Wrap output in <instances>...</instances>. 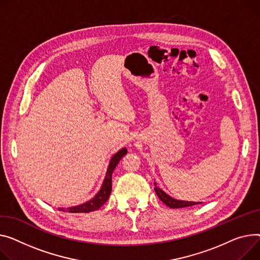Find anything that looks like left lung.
Returning a JSON list of instances; mask_svg holds the SVG:
<instances>
[{"instance_id":"8db88e82","label":"left lung","mask_w":260,"mask_h":260,"mask_svg":"<svg viewBox=\"0 0 260 260\" xmlns=\"http://www.w3.org/2000/svg\"><path fill=\"white\" fill-rule=\"evenodd\" d=\"M154 191H155V193H157V196L159 197V199L166 206H168L169 208H184V207H189V206H193V205H197V204H201V203H196V202L180 201V200H176L174 198H171L168 194H166L162 189L158 188V186L155 183H154Z\"/></svg>"}]
</instances>
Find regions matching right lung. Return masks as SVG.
I'll list each match as a JSON object with an SVG mask.
<instances>
[{
    "label": "right lung",
    "instance_id": "add662e5",
    "mask_svg": "<svg viewBox=\"0 0 260 260\" xmlns=\"http://www.w3.org/2000/svg\"><path fill=\"white\" fill-rule=\"evenodd\" d=\"M125 153H127V149L122 148L113 155L112 159H111V162H110V165L108 167V171H107V176L105 178V181H103V184H102V186L99 190V192L92 200H90L89 202H86L84 204L75 206V207H69V208H67V209L58 208V210L68 211V212H71V213H80V212L88 213V212H91V211L98 210L102 205H105L106 202L109 200L111 191H112V175H113V171L116 168L119 161L122 159L123 155H125Z\"/></svg>",
    "mask_w": 260,
    "mask_h": 260
}]
</instances>
